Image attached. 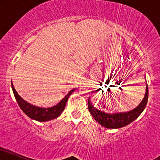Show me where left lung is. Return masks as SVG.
<instances>
[{"label": "left lung", "instance_id": "left-lung-1", "mask_svg": "<svg viewBox=\"0 0 160 160\" xmlns=\"http://www.w3.org/2000/svg\"><path fill=\"white\" fill-rule=\"evenodd\" d=\"M146 90L144 98L136 108L128 111L107 113L101 111L92 104L90 98L88 101L89 113L98 123L107 128H120L135 121L144 111L148 100V86L146 81Z\"/></svg>", "mask_w": 160, "mask_h": 160}]
</instances>
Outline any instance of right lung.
I'll return each instance as SVG.
<instances>
[{
	"label": "right lung",
	"mask_w": 160,
	"mask_h": 160,
	"mask_svg": "<svg viewBox=\"0 0 160 160\" xmlns=\"http://www.w3.org/2000/svg\"><path fill=\"white\" fill-rule=\"evenodd\" d=\"M12 89L13 92L14 96H15L16 102L24 113L28 117H30L32 120L39 121V122H47V121L52 120L53 119H56L59 117L60 114L63 112L65 109L66 103L68 100L70 95L74 92L76 89H72L63 98L58 102L56 105L52 106L49 108H41L32 104L27 101L24 100L20 95L18 94L17 92L14 88L12 82H11Z\"/></svg>",
	"instance_id": "1"
}]
</instances>
